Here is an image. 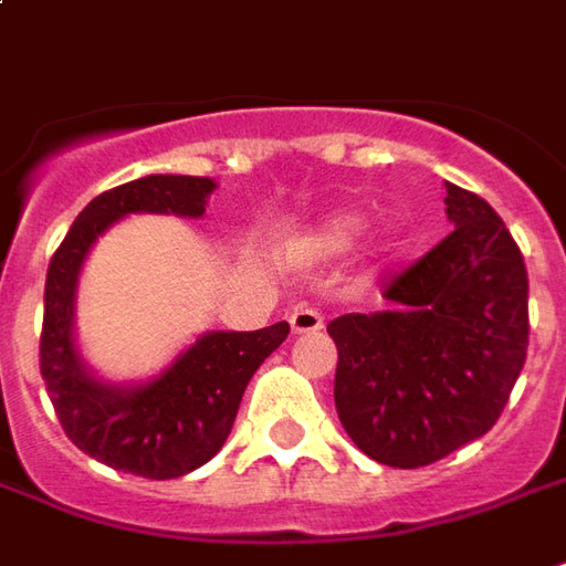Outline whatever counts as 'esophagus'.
Returning a JSON list of instances; mask_svg holds the SVG:
<instances>
[{
  "label": "esophagus",
  "mask_w": 566,
  "mask_h": 566,
  "mask_svg": "<svg viewBox=\"0 0 566 566\" xmlns=\"http://www.w3.org/2000/svg\"><path fill=\"white\" fill-rule=\"evenodd\" d=\"M322 312L310 310V306H296V310L291 312V331H294V334H315V331H322Z\"/></svg>",
  "instance_id": "esophagus-1"
}]
</instances>
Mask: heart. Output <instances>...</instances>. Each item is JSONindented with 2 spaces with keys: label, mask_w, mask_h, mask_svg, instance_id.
I'll list each match as a JSON object with an SVG mask.
<instances>
[{
  "label": "heart",
  "mask_w": 566,
  "mask_h": 566,
  "mask_svg": "<svg viewBox=\"0 0 566 566\" xmlns=\"http://www.w3.org/2000/svg\"><path fill=\"white\" fill-rule=\"evenodd\" d=\"M367 232V217L355 214V211H337V214L324 217L322 223L306 232L303 248L306 254L315 260H339V256L352 254ZM382 248H392V239H386Z\"/></svg>",
  "instance_id": "heart-1"
}]
</instances>
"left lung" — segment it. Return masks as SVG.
I'll list each match as a JSON object with an SVG mask.
<instances>
[{
  "mask_svg": "<svg viewBox=\"0 0 566 566\" xmlns=\"http://www.w3.org/2000/svg\"><path fill=\"white\" fill-rule=\"evenodd\" d=\"M448 187L453 232L389 287V306L327 324L334 401L370 460L417 469L500 420L527 358V270L488 201Z\"/></svg>",
  "mask_w": 566,
  "mask_h": 566,
  "instance_id": "obj_1",
  "label": "left lung"
}]
</instances>
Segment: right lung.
Wrapping results in <instances>:
<instances>
[{
  "instance_id": "add662e5",
  "label": "right lung",
  "mask_w": 566,
  "mask_h": 566,
  "mask_svg": "<svg viewBox=\"0 0 566 566\" xmlns=\"http://www.w3.org/2000/svg\"><path fill=\"white\" fill-rule=\"evenodd\" d=\"M211 177L149 174L106 189L73 220L51 256L42 322V377L66 438L104 465L140 478H180L223 448L256 367L282 346L287 322L260 331H205L159 374L137 382L97 377L76 343L82 266L106 229L132 214L199 220Z\"/></svg>"
}]
</instances>
